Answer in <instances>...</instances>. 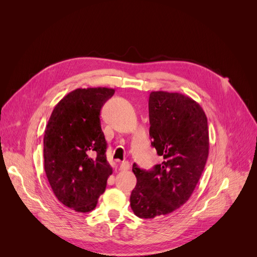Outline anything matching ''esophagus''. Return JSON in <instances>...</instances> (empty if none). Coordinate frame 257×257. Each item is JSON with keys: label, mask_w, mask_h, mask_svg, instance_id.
<instances>
[{"label": "esophagus", "mask_w": 257, "mask_h": 257, "mask_svg": "<svg viewBox=\"0 0 257 257\" xmlns=\"http://www.w3.org/2000/svg\"><path fill=\"white\" fill-rule=\"evenodd\" d=\"M130 169V164L129 162L125 161V162H122L121 165H120V170L122 171H126V170H129Z\"/></svg>", "instance_id": "esophagus-1"}]
</instances>
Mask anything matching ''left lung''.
I'll return each instance as SVG.
<instances>
[{"label": "left lung", "mask_w": 257, "mask_h": 257, "mask_svg": "<svg viewBox=\"0 0 257 257\" xmlns=\"http://www.w3.org/2000/svg\"><path fill=\"white\" fill-rule=\"evenodd\" d=\"M149 114L152 147L164 161L152 170L133 164L137 183L130 206L136 216L145 219L169 214L190 199L209 154L207 116L194 99L154 91Z\"/></svg>", "instance_id": "left-lung-1"}]
</instances>
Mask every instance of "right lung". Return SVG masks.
<instances>
[{
	"label": "right lung",
	"instance_id": "obj_1",
	"mask_svg": "<svg viewBox=\"0 0 257 257\" xmlns=\"http://www.w3.org/2000/svg\"><path fill=\"white\" fill-rule=\"evenodd\" d=\"M113 93L104 87L69 92L56 104L46 126V175L58 201L77 212L96 207L112 173L99 115Z\"/></svg>",
	"mask_w": 257,
	"mask_h": 257
}]
</instances>
